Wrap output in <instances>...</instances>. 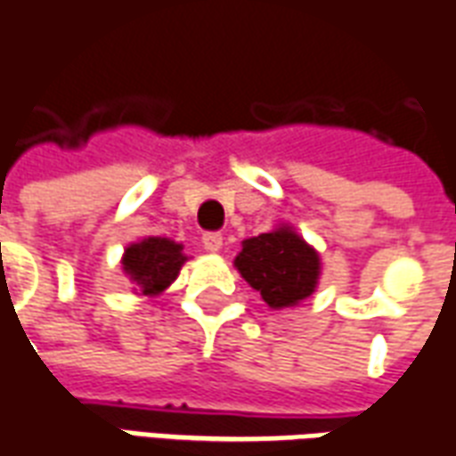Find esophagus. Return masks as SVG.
Here are the masks:
<instances>
[{
	"mask_svg": "<svg viewBox=\"0 0 456 456\" xmlns=\"http://www.w3.org/2000/svg\"><path fill=\"white\" fill-rule=\"evenodd\" d=\"M222 244H224V241H222V234H205V237H202V247H205L209 254L222 251Z\"/></svg>",
	"mask_w": 456,
	"mask_h": 456,
	"instance_id": "esophagus-1",
	"label": "esophagus"
}]
</instances>
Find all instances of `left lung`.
<instances>
[{
  "mask_svg": "<svg viewBox=\"0 0 456 456\" xmlns=\"http://www.w3.org/2000/svg\"><path fill=\"white\" fill-rule=\"evenodd\" d=\"M234 266L273 311L305 301L321 279L318 251L291 224H276L272 232L244 239Z\"/></svg>",
  "mask_w": 456,
  "mask_h": 456,
  "instance_id": "obj_1",
  "label": "left lung"
}]
</instances>
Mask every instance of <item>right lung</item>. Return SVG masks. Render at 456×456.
<instances>
[{"label": "right lung", "mask_w": 456, "mask_h": 456, "mask_svg": "<svg viewBox=\"0 0 456 456\" xmlns=\"http://www.w3.org/2000/svg\"><path fill=\"white\" fill-rule=\"evenodd\" d=\"M183 249L180 241L167 237H145L128 244L123 249L120 266L133 283V294L155 298L167 291L180 276L184 261L190 259Z\"/></svg>", "instance_id": "obj_1"}]
</instances>
